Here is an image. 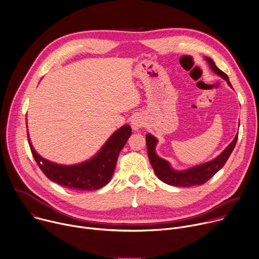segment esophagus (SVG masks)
<instances>
[{"label":"esophagus","mask_w":259,"mask_h":259,"mask_svg":"<svg viewBox=\"0 0 259 259\" xmlns=\"http://www.w3.org/2000/svg\"><path fill=\"white\" fill-rule=\"evenodd\" d=\"M131 124H132L133 130L138 131L139 128H141L142 126H144L145 120H144L143 116H141V115H135V116L133 117V119H132V123H131Z\"/></svg>","instance_id":"obj_1"}]
</instances>
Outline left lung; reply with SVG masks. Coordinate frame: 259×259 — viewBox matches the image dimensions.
Listing matches in <instances>:
<instances>
[{"label": "left lung", "mask_w": 259, "mask_h": 259, "mask_svg": "<svg viewBox=\"0 0 259 259\" xmlns=\"http://www.w3.org/2000/svg\"><path fill=\"white\" fill-rule=\"evenodd\" d=\"M205 59L209 63V66L212 69V71L221 77H223L228 82V84L231 88H233L228 75L225 72H223L220 68H218L214 61L208 57H205ZM237 140L238 135L219 156L211 161L191 167L186 170H175L166 160L160 158L156 154L155 147H156L158 142L157 139L150 134L146 135L148 157L155 175H156L157 178L163 183L175 187H192L205 184L226 164L227 160L229 159L230 155L232 154L236 146Z\"/></svg>", "instance_id": "left-lung-1"}]
</instances>
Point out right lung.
Wrapping results in <instances>:
<instances>
[{"label": "right lung", "mask_w": 259, "mask_h": 259, "mask_svg": "<svg viewBox=\"0 0 259 259\" xmlns=\"http://www.w3.org/2000/svg\"><path fill=\"white\" fill-rule=\"evenodd\" d=\"M131 135V126L124 124L112 134L94 157L74 165L57 164L42 158L33 149L28 133L27 139L35 162L49 180L71 190L93 191L110 182L118 155Z\"/></svg>", "instance_id": "add662e5"}]
</instances>
